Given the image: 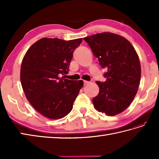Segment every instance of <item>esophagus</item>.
Segmentation results:
<instances>
[{
  "label": "esophagus",
  "instance_id": "1",
  "mask_svg": "<svg viewBox=\"0 0 159 159\" xmlns=\"http://www.w3.org/2000/svg\"><path fill=\"white\" fill-rule=\"evenodd\" d=\"M83 83H84V85H87V84H89L90 82L87 81V80H84Z\"/></svg>",
  "mask_w": 159,
  "mask_h": 159
}]
</instances>
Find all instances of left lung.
<instances>
[{
  "label": "left lung",
  "mask_w": 159,
  "mask_h": 159,
  "mask_svg": "<svg viewBox=\"0 0 159 159\" xmlns=\"http://www.w3.org/2000/svg\"><path fill=\"white\" fill-rule=\"evenodd\" d=\"M107 72L106 80L97 81L100 91L92 99L100 112L113 116L126 109L136 96L141 79L139 57L123 37L104 32L83 39Z\"/></svg>",
  "instance_id": "obj_1"
}]
</instances>
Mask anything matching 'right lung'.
I'll return each instance as SVG.
<instances>
[{
	"instance_id": "add662e5",
	"label": "right lung",
	"mask_w": 159,
	"mask_h": 159,
	"mask_svg": "<svg viewBox=\"0 0 159 159\" xmlns=\"http://www.w3.org/2000/svg\"><path fill=\"white\" fill-rule=\"evenodd\" d=\"M82 40L42 38L24 57L20 69L22 89L31 105L46 117L61 119L72 109L83 81L59 75L68 73L73 52Z\"/></svg>"
}]
</instances>
